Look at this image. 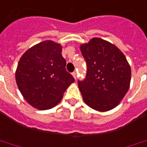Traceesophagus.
<instances>
[{
	"instance_id": "1",
	"label": "esophagus",
	"mask_w": 147,
	"mask_h": 147,
	"mask_svg": "<svg viewBox=\"0 0 147 147\" xmlns=\"http://www.w3.org/2000/svg\"><path fill=\"white\" fill-rule=\"evenodd\" d=\"M72 76H73V77L75 78V79H76V71H74V72H72Z\"/></svg>"
}]
</instances>
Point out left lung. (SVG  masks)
I'll list each match as a JSON object with an SVG mask.
<instances>
[{"mask_svg":"<svg viewBox=\"0 0 147 147\" xmlns=\"http://www.w3.org/2000/svg\"><path fill=\"white\" fill-rule=\"evenodd\" d=\"M86 77L78 80L83 99L97 111L115 108L129 88L131 69L123 53L107 41L95 38L80 46Z\"/></svg>","mask_w":147,"mask_h":147,"instance_id":"left-lung-1","label":"left lung"}]
</instances>
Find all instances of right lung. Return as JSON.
Masks as SVG:
<instances>
[{"mask_svg":"<svg viewBox=\"0 0 147 147\" xmlns=\"http://www.w3.org/2000/svg\"><path fill=\"white\" fill-rule=\"evenodd\" d=\"M62 47L45 41L29 49L22 56L16 71V82L25 100L41 110L55 107L69 85L75 81L66 70Z\"/></svg>","mask_w":147,"mask_h":147,"instance_id":"right-lung-1","label":"right lung"}]
</instances>
